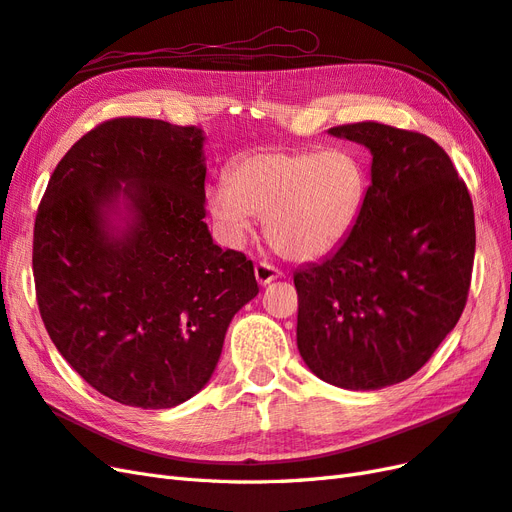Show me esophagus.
<instances>
[{
    "label": "esophagus",
    "instance_id": "esophagus-1",
    "mask_svg": "<svg viewBox=\"0 0 512 512\" xmlns=\"http://www.w3.org/2000/svg\"><path fill=\"white\" fill-rule=\"evenodd\" d=\"M254 275H256V282L260 286H267L273 280H277V277H282V271H277L273 265H269V262H258V265L254 267Z\"/></svg>",
    "mask_w": 512,
    "mask_h": 512
}]
</instances>
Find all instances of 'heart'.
<instances>
[{
    "mask_svg": "<svg viewBox=\"0 0 512 512\" xmlns=\"http://www.w3.org/2000/svg\"><path fill=\"white\" fill-rule=\"evenodd\" d=\"M228 188L209 192L215 224L230 241L265 218V237L290 262L331 254L359 220L367 170L350 147L260 151L228 168Z\"/></svg>",
    "mask_w": 512,
    "mask_h": 512,
    "instance_id": "1",
    "label": "heart"
}]
</instances>
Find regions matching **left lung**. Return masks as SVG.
Returning <instances> with one entry per match:
<instances>
[{"instance_id":"obj_1","label":"left lung","mask_w":512,"mask_h":512,"mask_svg":"<svg viewBox=\"0 0 512 512\" xmlns=\"http://www.w3.org/2000/svg\"><path fill=\"white\" fill-rule=\"evenodd\" d=\"M329 134L369 149V188L344 243L294 271L297 346L320 380L376 391L416 374L455 329L474 265V207L429 136L376 121Z\"/></svg>"}]
</instances>
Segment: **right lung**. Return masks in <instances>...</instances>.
<instances>
[{"instance_id":"add662e5","label":"right lung","mask_w":512,"mask_h":512,"mask_svg":"<svg viewBox=\"0 0 512 512\" xmlns=\"http://www.w3.org/2000/svg\"><path fill=\"white\" fill-rule=\"evenodd\" d=\"M205 132L104 121L46 185L34 226L40 316L85 382L123 406L173 408L213 376L252 260L205 224Z\"/></svg>"}]
</instances>
